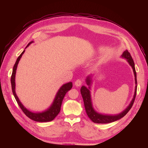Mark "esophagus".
I'll list each match as a JSON object with an SVG mask.
<instances>
[{"label": "esophagus", "instance_id": "34e87169", "mask_svg": "<svg viewBox=\"0 0 148 148\" xmlns=\"http://www.w3.org/2000/svg\"><path fill=\"white\" fill-rule=\"evenodd\" d=\"M82 84V82L80 79L76 80V82H75V85L77 87H79V86H81Z\"/></svg>", "mask_w": 148, "mask_h": 148}]
</instances>
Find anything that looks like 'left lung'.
I'll return each mask as SVG.
<instances>
[{
	"label": "left lung",
	"instance_id": "obj_1",
	"mask_svg": "<svg viewBox=\"0 0 148 148\" xmlns=\"http://www.w3.org/2000/svg\"><path fill=\"white\" fill-rule=\"evenodd\" d=\"M121 57L125 59L127 61L128 64L132 66V68L133 71L134 75H135V92H134V95L132 98L131 102H130L129 105L127 107L126 109H125L122 112L117 114H105L99 113L97 112L95 108H94L92 105V101L91 95V86L93 82V77L95 75L91 74L88 75L86 78L85 82L88 86L87 88L85 86H82L81 89H80V92H81L82 96L83 99L84 108L86 110V112L88 116V117L91 119L92 122L96 123H109L115 122L118 120H120L123 117L126 115L128 111L130 110L132 107L133 104V102L135 101V97L136 95V88H137V81H136V73L135 68V63L132 59V57L130 55V53L127 50H125L122 55L121 56Z\"/></svg>",
	"mask_w": 148,
	"mask_h": 148
}]
</instances>
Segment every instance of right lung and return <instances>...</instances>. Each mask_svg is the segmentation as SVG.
Listing matches in <instances>:
<instances>
[{
    "instance_id": "right-lung-1",
    "label": "right lung",
    "mask_w": 148,
    "mask_h": 148,
    "mask_svg": "<svg viewBox=\"0 0 148 148\" xmlns=\"http://www.w3.org/2000/svg\"><path fill=\"white\" fill-rule=\"evenodd\" d=\"M33 42H34L33 41H31L28 44V46L26 47V48H27V47H28L30 44H32ZM25 51V50H24L23 52H22V53L20 55V56L18 57V59H16V61L13 68V71H12V77H11V84H12V89L13 96H14L18 104L19 105L21 110H23L25 114L28 117H29L31 120L36 121V122H50V121H52L54 119L56 116L60 112L62 101L64 99V97L65 95V94L69 90H70L71 88H72L73 86L72 82H69L62 85V86L59 88V90H58L57 92L56 93V96L54 97V99H53V101L51 104V105L49 106L47 109L41 112H32L29 110V109H28L27 108H26V107L23 106V104H22L21 101H20L19 98L17 96L16 91H15V86H16L15 75L16 72L17 66Z\"/></svg>"
}]
</instances>
